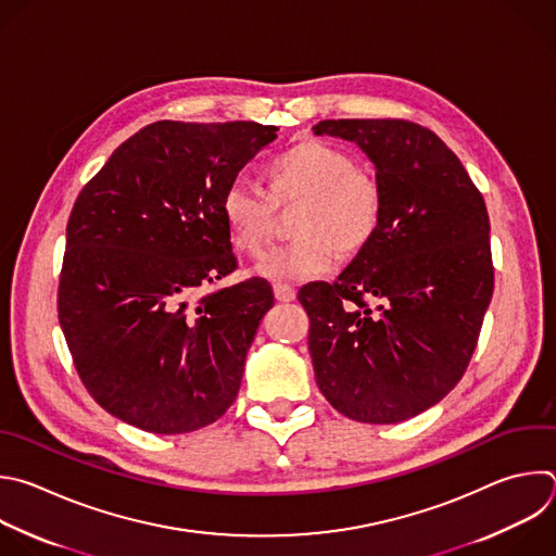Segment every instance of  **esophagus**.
<instances>
[{
    "label": "esophagus",
    "instance_id": "esophagus-1",
    "mask_svg": "<svg viewBox=\"0 0 556 556\" xmlns=\"http://www.w3.org/2000/svg\"><path fill=\"white\" fill-rule=\"evenodd\" d=\"M273 292H275V299L281 301V303H290V301L296 299L294 288L288 286V283H275V286H273Z\"/></svg>",
    "mask_w": 556,
    "mask_h": 556
}]
</instances>
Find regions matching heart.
I'll list each match as a JSON object with an SVG mask.
<instances>
[{
  "label": "heart",
  "instance_id": "heart-1",
  "mask_svg": "<svg viewBox=\"0 0 556 556\" xmlns=\"http://www.w3.org/2000/svg\"><path fill=\"white\" fill-rule=\"evenodd\" d=\"M266 192L233 180L220 197L231 244L260 257L270 240L275 205L301 201L292 218L296 240L270 251L255 268L270 281H307L331 270L336 251L359 253L380 229L384 197L378 178L325 141H299L264 165Z\"/></svg>",
  "mask_w": 556,
  "mask_h": 556
}]
</instances>
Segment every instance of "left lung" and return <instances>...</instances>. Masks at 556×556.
<instances>
[{
  "label": "left lung",
  "instance_id": "obj_1",
  "mask_svg": "<svg viewBox=\"0 0 556 556\" xmlns=\"http://www.w3.org/2000/svg\"><path fill=\"white\" fill-rule=\"evenodd\" d=\"M376 167L384 212L333 283L299 290L325 400L362 424H400L463 378L493 294L489 214L458 156L406 119H323Z\"/></svg>",
  "mask_w": 556,
  "mask_h": 556
}]
</instances>
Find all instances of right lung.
<instances>
[{"mask_svg":"<svg viewBox=\"0 0 556 556\" xmlns=\"http://www.w3.org/2000/svg\"><path fill=\"white\" fill-rule=\"evenodd\" d=\"M277 130L257 122L148 124L76 199L59 320L83 384L113 417L152 434H185L236 402L275 294L257 277L199 290L238 266L220 197Z\"/></svg>","mask_w":556,"mask_h":556,"instance_id":"right-lung-1","label":"right lung"}]
</instances>
